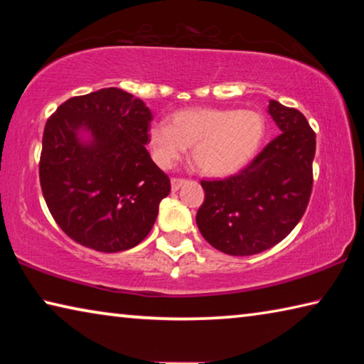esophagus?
Returning <instances> with one entry per match:
<instances>
[{"instance_id":"34e87169","label":"esophagus","mask_w":364,"mask_h":364,"mask_svg":"<svg viewBox=\"0 0 364 364\" xmlns=\"http://www.w3.org/2000/svg\"><path fill=\"white\" fill-rule=\"evenodd\" d=\"M186 181L184 178H171L170 183H171V191H178L181 188V184Z\"/></svg>"}]
</instances>
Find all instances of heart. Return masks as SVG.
<instances>
[{"mask_svg":"<svg viewBox=\"0 0 364 364\" xmlns=\"http://www.w3.org/2000/svg\"><path fill=\"white\" fill-rule=\"evenodd\" d=\"M264 133L267 122L257 110L191 107L171 115L170 125L154 122L147 141L160 167H171L191 147V160L197 170L226 176L254 159Z\"/></svg>","mask_w":364,"mask_h":364,"instance_id":"obj_1","label":"heart"}]
</instances>
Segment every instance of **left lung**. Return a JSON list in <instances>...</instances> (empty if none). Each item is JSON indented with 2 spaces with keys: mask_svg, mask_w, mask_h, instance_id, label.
<instances>
[{
  "mask_svg": "<svg viewBox=\"0 0 364 364\" xmlns=\"http://www.w3.org/2000/svg\"><path fill=\"white\" fill-rule=\"evenodd\" d=\"M281 133L239 173L202 180L204 204L196 215L205 241L228 255H254L281 242L308 207L316 133L305 115L269 101Z\"/></svg>",
  "mask_w": 364,
  "mask_h": 364,
  "instance_id": "left-lung-1",
  "label": "left lung"
}]
</instances>
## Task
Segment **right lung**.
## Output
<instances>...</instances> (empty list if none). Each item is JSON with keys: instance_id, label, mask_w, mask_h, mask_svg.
Instances as JSON below:
<instances>
[{"instance_id": "add662e5", "label": "right lung", "mask_w": 364, "mask_h": 364, "mask_svg": "<svg viewBox=\"0 0 364 364\" xmlns=\"http://www.w3.org/2000/svg\"><path fill=\"white\" fill-rule=\"evenodd\" d=\"M151 120L146 104L119 88L73 96L48 119L41 193L77 244L104 254L128 250L156 223L170 178L144 146ZM78 129L92 133L88 144L77 139Z\"/></svg>"}]
</instances>
